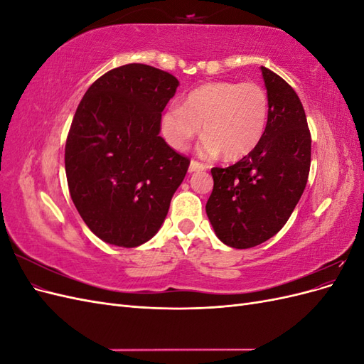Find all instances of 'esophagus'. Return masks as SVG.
Returning <instances> with one entry per match:
<instances>
[{
	"mask_svg": "<svg viewBox=\"0 0 364 364\" xmlns=\"http://www.w3.org/2000/svg\"><path fill=\"white\" fill-rule=\"evenodd\" d=\"M206 167L203 164H200V162H197V161H191L190 162V167H188V171L190 173H196V171H203Z\"/></svg>",
	"mask_w": 364,
	"mask_h": 364,
	"instance_id": "1",
	"label": "esophagus"
}]
</instances>
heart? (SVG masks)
Listing matches in <instances>:
<instances>
[{
    "mask_svg": "<svg viewBox=\"0 0 364 364\" xmlns=\"http://www.w3.org/2000/svg\"><path fill=\"white\" fill-rule=\"evenodd\" d=\"M269 97L255 83L214 82L196 87L183 106L171 105L162 115V134L174 150H185L203 126L200 153L240 159L255 149L266 132Z\"/></svg>",
    "mask_w": 364,
    "mask_h": 364,
    "instance_id": "b5f03b06",
    "label": "heart"
}]
</instances>
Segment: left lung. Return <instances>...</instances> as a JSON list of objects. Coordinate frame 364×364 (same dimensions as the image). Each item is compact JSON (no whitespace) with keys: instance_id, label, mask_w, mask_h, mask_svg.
<instances>
[{"instance_id":"obj_1","label":"left lung","mask_w":364,"mask_h":364,"mask_svg":"<svg viewBox=\"0 0 364 364\" xmlns=\"http://www.w3.org/2000/svg\"><path fill=\"white\" fill-rule=\"evenodd\" d=\"M269 118L259 144L228 168L211 170L206 215L229 247H255L287 223L305 190L311 135L299 97L278 74L261 67Z\"/></svg>"}]
</instances>
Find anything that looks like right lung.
Masks as SVG:
<instances>
[{"label":"right lung","mask_w":364,"mask_h":364,"mask_svg":"<svg viewBox=\"0 0 364 364\" xmlns=\"http://www.w3.org/2000/svg\"><path fill=\"white\" fill-rule=\"evenodd\" d=\"M179 80L144 63L97 79L83 95L65 146L71 199L106 243L136 247L155 237L190 159L159 136Z\"/></svg>","instance_id":"1"}]
</instances>
